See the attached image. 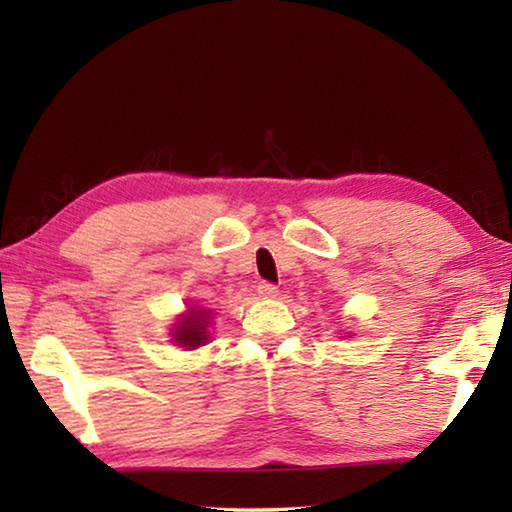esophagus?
Wrapping results in <instances>:
<instances>
[{
  "label": "esophagus",
  "instance_id": "1",
  "mask_svg": "<svg viewBox=\"0 0 512 512\" xmlns=\"http://www.w3.org/2000/svg\"><path fill=\"white\" fill-rule=\"evenodd\" d=\"M257 296L259 298H275L277 296V287L271 282H259L257 284Z\"/></svg>",
  "mask_w": 512,
  "mask_h": 512
}]
</instances>
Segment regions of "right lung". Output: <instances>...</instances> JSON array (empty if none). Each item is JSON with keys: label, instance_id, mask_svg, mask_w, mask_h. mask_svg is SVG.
Listing matches in <instances>:
<instances>
[{"label": "right lung", "instance_id": "right-lung-1", "mask_svg": "<svg viewBox=\"0 0 512 512\" xmlns=\"http://www.w3.org/2000/svg\"><path fill=\"white\" fill-rule=\"evenodd\" d=\"M207 320H210V316H207L205 309L196 311L192 307L189 309V314L180 320L178 327L173 329V341H176L178 345H183V348H187V350H194V348H198V345H205Z\"/></svg>", "mask_w": 512, "mask_h": 512}]
</instances>
